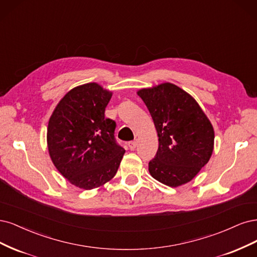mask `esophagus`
Segmentation results:
<instances>
[{
    "label": "esophagus",
    "mask_w": 257,
    "mask_h": 257,
    "mask_svg": "<svg viewBox=\"0 0 257 257\" xmlns=\"http://www.w3.org/2000/svg\"><path fill=\"white\" fill-rule=\"evenodd\" d=\"M128 146H129L131 151H134V150H136V147L138 146V142H137V141H131V142L128 143Z\"/></svg>",
    "instance_id": "esophagus-1"
}]
</instances>
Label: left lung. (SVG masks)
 I'll return each mask as SVG.
<instances>
[{"label": "left lung", "instance_id": "8db88e82", "mask_svg": "<svg viewBox=\"0 0 257 257\" xmlns=\"http://www.w3.org/2000/svg\"><path fill=\"white\" fill-rule=\"evenodd\" d=\"M158 132L159 147L148 163L160 183L178 187L191 180L209 161L214 132L194 99L172 83L138 92Z\"/></svg>", "mask_w": 257, "mask_h": 257}]
</instances>
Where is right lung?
I'll list each match as a JSON object with an SVG mask.
<instances>
[{"instance_id":"obj_1","label":"right lung","mask_w":257,"mask_h":257,"mask_svg":"<svg viewBox=\"0 0 257 257\" xmlns=\"http://www.w3.org/2000/svg\"><path fill=\"white\" fill-rule=\"evenodd\" d=\"M111 97L97 83L74 87L49 120V154L62 175L79 188L90 190L111 180L125 154L114 136L116 122L104 116Z\"/></svg>"}]
</instances>
